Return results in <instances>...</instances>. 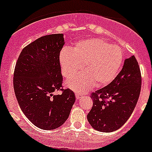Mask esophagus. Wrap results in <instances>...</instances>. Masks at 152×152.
<instances>
[{"label":"esophagus","mask_w":152,"mask_h":152,"mask_svg":"<svg viewBox=\"0 0 152 152\" xmlns=\"http://www.w3.org/2000/svg\"><path fill=\"white\" fill-rule=\"evenodd\" d=\"M80 97H81V94H76V98L77 99V100L80 99Z\"/></svg>","instance_id":"1"}]
</instances>
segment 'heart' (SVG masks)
Returning <instances> with one entry per match:
<instances>
[{"mask_svg":"<svg viewBox=\"0 0 152 152\" xmlns=\"http://www.w3.org/2000/svg\"><path fill=\"white\" fill-rule=\"evenodd\" d=\"M123 59L121 49L110 46L107 41L92 38L79 42L72 49L64 48L60 55L62 74L71 77L83 66L85 73L66 81V86L76 92L91 90L96 86H104L117 74Z\"/></svg>","mask_w":152,"mask_h":152,"instance_id":"1","label":"heart"}]
</instances>
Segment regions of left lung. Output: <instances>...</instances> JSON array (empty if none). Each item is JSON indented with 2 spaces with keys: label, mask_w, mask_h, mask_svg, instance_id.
<instances>
[{
  "label": "left lung",
  "mask_w": 152,
  "mask_h": 152,
  "mask_svg": "<svg viewBox=\"0 0 152 152\" xmlns=\"http://www.w3.org/2000/svg\"><path fill=\"white\" fill-rule=\"evenodd\" d=\"M142 79L134 55L126 58L114 80L92 93L93 106L87 115L94 130L110 133L122 127L134 112L141 90Z\"/></svg>",
  "instance_id": "left-lung-1"
}]
</instances>
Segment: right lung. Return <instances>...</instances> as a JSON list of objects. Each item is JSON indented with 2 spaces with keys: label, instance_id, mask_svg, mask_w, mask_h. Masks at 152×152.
<instances>
[{
  "label": "right lung",
  "instance_id": "obj_1",
  "mask_svg": "<svg viewBox=\"0 0 152 152\" xmlns=\"http://www.w3.org/2000/svg\"><path fill=\"white\" fill-rule=\"evenodd\" d=\"M63 34L39 37L22 49L15 64V94L21 110L36 127L54 130L61 126L70 113L76 97L62 89L60 52ZM61 90V95H55Z\"/></svg>",
  "mask_w": 152,
  "mask_h": 152
}]
</instances>
